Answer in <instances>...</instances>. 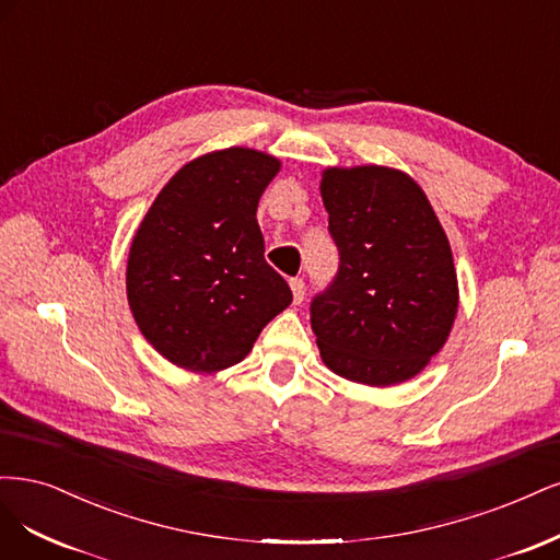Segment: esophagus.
I'll return each mask as SVG.
<instances>
[{"label":"esophagus","instance_id":"esophagus-1","mask_svg":"<svg viewBox=\"0 0 560 560\" xmlns=\"http://www.w3.org/2000/svg\"><path fill=\"white\" fill-rule=\"evenodd\" d=\"M291 291H293V302L295 304H300L302 302V298H304V281L302 279H291Z\"/></svg>","mask_w":560,"mask_h":560}]
</instances>
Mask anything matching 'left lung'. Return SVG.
<instances>
[{
    "mask_svg": "<svg viewBox=\"0 0 560 560\" xmlns=\"http://www.w3.org/2000/svg\"><path fill=\"white\" fill-rule=\"evenodd\" d=\"M339 272L312 302L323 363L355 384L409 382L440 353L458 312L446 232L423 188L382 165L323 170Z\"/></svg>",
    "mask_w": 560,
    "mask_h": 560,
    "instance_id": "1",
    "label": "left lung"
}]
</instances>
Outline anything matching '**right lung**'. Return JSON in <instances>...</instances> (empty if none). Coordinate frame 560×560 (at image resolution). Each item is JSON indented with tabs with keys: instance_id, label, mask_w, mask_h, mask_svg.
<instances>
[{
	"instance_id": "add662e5",
	"label": "right lung",
	"mask_w": 560,
	"mask_h": 560,
	"mask_svg": "<svg viewBox=\"0 0 560 560\" xmlns=\"http://www.w3.org/2000/svg\"><path fill=\"white\" fill-rule=\"evenodd\" d=\"M279 158L230 147L195 158L153 200L130 246L128 302L141 335L172 365L221 372L242 363L293 302L265 262L256 219Z\"/></svg>"
}]
</instances>
